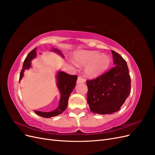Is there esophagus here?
<instances>
[{"mask_svg":"<svg viewBox=\"0 0 155 155\" xmlns=\"http://www.w3.org/2000/svg\"><path fill=\"white\" fill-rule=\"evenodd\" d=\"M85 79H83L81 76H79V77L78 78L77 83H85Z\"/></svg>","mask_w":155,"mask_h":155,"instance_id":"esophagus-1","label":"esophagus"}]
</instances>
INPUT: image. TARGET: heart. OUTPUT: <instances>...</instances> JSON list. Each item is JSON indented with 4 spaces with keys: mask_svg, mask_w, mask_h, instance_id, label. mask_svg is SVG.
Instances as JSON below:
<instances>
[{
    "mask_svg": "<svg viewBox=\"0 0 155 155\" xmlns=\"http://www.w3.org/2000/svg\"><path fill=\"white\" fill-rule=\"evenodd\" d=\"M74 63L79 67H85L84 72L87 77L96 78L109 67L111 59L106 53L96 50H80L72 56Z\"/></svg>",
    "mask_w": 155,
    "mask_h": 155,
    "instance_id": "1",
    "label": "heart"
}]
</instances>
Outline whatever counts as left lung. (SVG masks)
Here are the masks:
<instances>
[{
    "label": "left lung",
    "instance_id": "8db88e82",
    "mask_svg": "<svg viewBox=\"0 0 155 155\" xmlns=\"http://www.w3.org/2000/svg\"><path fill=\"white\" fill-rule=\"evenodd\" d=\"M114 67L92 80L87 81V103L91 112L111 114L118 111L130 92L129 68L121 56L112 50Z\"/></svg>",
    "mask_w": 155,
    "mask_h": 155
}]
</instances>
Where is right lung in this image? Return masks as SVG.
Wrapping results in <instances>:
<instances>
[{"label": "right lung", "instance_id": "1", "mask_svg": "<svg viewBox=\"0 0 155 155\" xmlns=\"http://www.w3.org/2000/svg\"><path fill=\"white\" fill-rule=\"evenodd\" d=\"M51 51H54L60 55L63 58H64V55L62 54L61 50L52 48ZM37 56V48H35L32 50L27 55L24 63H23L22 69L20 73L19 77V83L22 78L24 77V72L25 70H28L31 67V61L35 59ZM77 76H72V75L67 74L64 72L59 71L57 72L55 76L56 79V86H57L58 90L60 93V100L59 102V105L56 109L50 112H43L39 110L34 111L35 113L43 118H51V117L56 116L60 114H61L64 110L67 109L68 105V100L70 94L72 93V91L76 86V83L77 81Z\"/></svg>", "mask_w": 155, "mask_h": 155}]
</instances>
